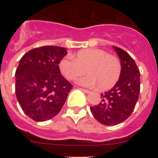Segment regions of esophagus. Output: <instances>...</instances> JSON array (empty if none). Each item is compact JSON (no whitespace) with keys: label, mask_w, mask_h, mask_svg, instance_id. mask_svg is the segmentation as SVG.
<instances>
[{"label":"esophagus","mask_w":158,"mask_h":158,"mask_svg":"<svg viewBox=\"0 0 158 158\" xmlns=\"http://www.w3.org/2000/svg\"><path fill=\"white\" fill-rule=\"evenodd\" d=\"M81 90L82 92H83V93H90V91H89V90H88V89H81Z\"/></svg>","instance_id":"esophagus-1"}]
</instances>
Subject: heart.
Listing matches in <instances>:
<instances>
[{"label": "heart", "instance_id": "obj_1", "mask_svg": "<svg viewBox=\"0 0 158 158\" xmlns=\"http://www.w3.org/2000/svg\"><path fill=\"white\" fill-rule=\"evenodd\" d=\"M59 69L62 74L69 81L85 87H93L98 84L100 89H108L115 85L121 74V62L115 55L98 48L84 49L77 53L75 58L67 56L59 62Z\"/></svg>", "mask_w": 158, "mask_h": 158}]
</instances>
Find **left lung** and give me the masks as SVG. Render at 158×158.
<instances>
[{"label":"left lung","mask_w":158,"mask_h":158,"mask_svg":"<svg viewBox=\"0 0 158 158\" xmlns=\"http://www.w3.org/2000/svg\"><path fill=\"white\" fill-rule=\"evenodd\" d=\"M120 58L121 74L114 87L101 94L99 104L90 107L96 120L106 126L123 122L135 109L140 93V72L130 54L113 47Z\"/></svg>","instance_id":"left-lung-1"}]
</instances>
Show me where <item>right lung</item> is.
Masks as SVG:
<instances>
[{
    "label": "right lung",
    "instance_id": "obj_1",
    "mask_svg": "<svg viewBox=\"0 0 158 158\" xmlns=\"http://www.w3.org/2000/svg\"><path fill=\"white\" fill-rule=\"evenodd\" d=\"M66 49L44 46L23 55L16 71V96L23 112L43 122L61 111L73 85L61 74L60 61Z\"/></svg>",
    "mask_w": 158,
    "mask_h": 158
}]
</instances>
